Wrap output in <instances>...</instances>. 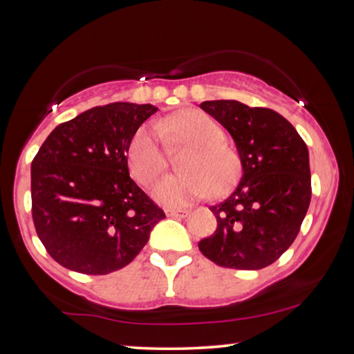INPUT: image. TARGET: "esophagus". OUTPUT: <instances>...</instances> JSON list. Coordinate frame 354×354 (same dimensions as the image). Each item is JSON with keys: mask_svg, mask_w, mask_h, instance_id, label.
<instances>
[{"mask_svg": "<svg viewBox=\"0 0 354 354\" xmlns=\"http://www.w3.org/2000/svg\"><path fill=\"white\" fill-rule=\"evenodd\" d=\"M187 214V209H165L167 217H185Z\"/></svg>", "mask_w": 354, "mask_h": 354, "instance_id": "34e87169", "label": "esophagus"}]
</instances>
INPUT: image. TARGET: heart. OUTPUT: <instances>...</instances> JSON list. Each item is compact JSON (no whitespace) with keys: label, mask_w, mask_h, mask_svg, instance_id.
I'll return each mask as SVG.
<instances>
[{"label":"heart","mask_w":354,"mask_h":354,"mask_svg":"<svg viewBox=\"0 0 354 354\" xmlns=\"http://www.w3.org/2000/svg\"><path fill=\"white\" fill-rule=\"evenodd\" d=\"M169 147H190L184 175L167 176L154 185V200L167 207H183L209 195H225L241 178V158L223 140V129L205 112L184 109L159 120L156 129L140 128L128 148L131 175L143 187L151 185L167 170Z\"/></svg>","instance_id":"obj_1"}]
</instances>
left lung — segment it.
I'll list each match as a JSON object with an SVG mask.
<instances>
[{
  "label": "left lung",
  "mask_w": 354,
  "mask_h": 354,
  "mask_svg": "<svg viewBox=\"0 0 354 354\" xmlns=\"http://www.w3.org/2000/svg\"><path fill=\"white\" fill-rule=\"evenodd\" d=\"M200 107L230 131L243 175L237 189L211 207L217 227L198 248L220 267L259 270L290 247L308 212V147L283 115L267 107L234 100L205 101Z\"/></svg>",
  "instance_id": "left-lung-1"
}]
</instances>
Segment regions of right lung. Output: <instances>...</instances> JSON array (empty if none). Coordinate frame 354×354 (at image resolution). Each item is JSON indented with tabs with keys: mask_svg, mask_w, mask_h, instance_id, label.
Returning a JSON list of instances; mask_svg holds the SVG:
<instances>
[{
	"mask_svg": "<svg viewBox=\"0 0 354 354\" xmlns=\"http://www.w3.org/2000/svg\"><path fill=\"white\" fill-rule=\"evenodd\" d=\"M151 104L112 103L61 123L31 165L32 220L50 256L84 274L120 270L165 217L129 178L128 148Z\"/></svg>",
	"mask_w": 354,
	"mask_h": 354,
	"instance_id": "add662e5",
	"label": "right lung"
}]
</instances>
